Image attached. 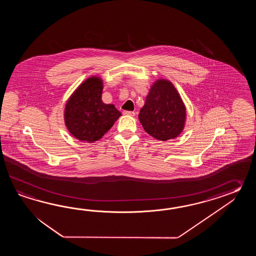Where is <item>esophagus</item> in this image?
Segmentation results:
<instances>
[{"mask_svg": "<svg viewBox=\"0 0 256 256\" xmlns=\"http://www.w3.org/2000/svg\"><path fill=\"white\" fill-rule=\"evenodd\" d=\"M124 114L129 115V116H134L136 112H130V110H124Z\"/></svg>", "mask_w": 256, "mask_h": 256, "instance_id": "obj_1", "label": "esophagus"}]
</instances>
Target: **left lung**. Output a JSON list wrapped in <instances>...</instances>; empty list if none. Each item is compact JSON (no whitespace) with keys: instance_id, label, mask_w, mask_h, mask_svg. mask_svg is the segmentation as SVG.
Listing matches in <instances>:
<instances>
[{"instance_id":"obj_1","label":"left lung","mask_w":256,"mask_h":256,"mask_svg":"<svg viewBox=\"0 0 256 256\" xmlns=\"http://www.w3.org/2000/svg\"><path fill=\"white\" fill-rule=\"evenodd\" d=\"M138 117L148 134L166 141L178 137L184 129L186 107L171 82L158 80L150 88Z\"/></svg>"}]
</instances>
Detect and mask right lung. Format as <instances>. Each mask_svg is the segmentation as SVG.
Segmentation results:
<instances>
[{
  "label": "right lung",
  "mask_w": 256,
  "mask_h": 256,
  "mask_svg": "<svg viewBox=\"0 0 256 256\" xmlns=\"http://www.w3.org/2000/svg\"><path fill=\"white\" fill-rule=\"evenodd\" d=\"M102 80L100 78H88L78 87L66 104V126L78 140L98 141L122 115L114 104L102 102Z\"/></svg>",
  "instance_id": "right-lung-1"
}]
</instances>
